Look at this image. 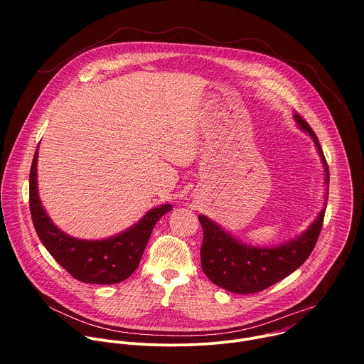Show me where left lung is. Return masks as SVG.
<instances>
[{"label": "left lung", "instance_id": "left-lung-1", "mask_svg": "<svg viewBox=\"0 0 364 364\" xmlns=\"http://www.w3.org/2000/svg\"><path fill=\"white\" fill-rule=\"evenodd\" d=\"M294 118L298 127L308 132L316 142L326 168L328 196V164L318 138L298 112L294 114ZM327 196L326 201L328 200ZM324 215L326 203L318 218L301 236L275 247H255L240 243L220 229L213 220L200 215L198 220L203 228V243L200 249L201 269L213 284L226 291L235 294H255L264 291L291 275L306 261L318 240Z\"/></svg>", "mask_w": 364, "mask_h": 364}]
</instances>
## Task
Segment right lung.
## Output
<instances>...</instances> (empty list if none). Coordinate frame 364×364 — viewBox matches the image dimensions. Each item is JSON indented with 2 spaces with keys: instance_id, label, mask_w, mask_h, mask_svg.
Wrapping results in <instances>:
<instances>
[{
  "instance_id": "right-lung-1",
  "label": "right lung",
  "mask_w": 364,
  "mask_h": 364,
  "mask_svg": "<svg viewBox=\"0 0 364 364\" xmlns=\"http://www.w3.org/2000/svg\"><path fill=\"white\" fill-rule=\"evenodd\" d=\"M171 209V204L155 207L135 226L109 239L70 237L53 225L43 209L37 193V149L34 152L30 170V213L34 229L55 261L80 282L111 285L129 278L139 265L155 223Z\"/></svg>"
}]
</instances>
